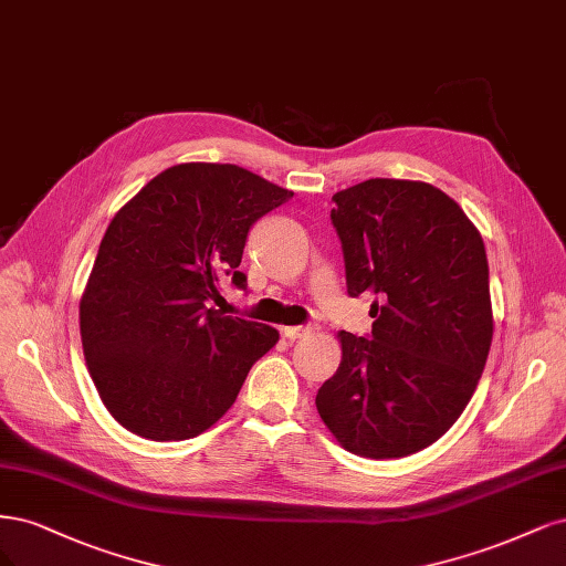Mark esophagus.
<instances>
[{
  "label": "esophagus",
  "instance_id": "esophagus-1",
  "mask_svg": "<svg viewBox=\"0 0 566 566\" xmlns=\"http://www.w3.org/2000/svg\"><path fill=\"white\" fill-rule=\"evenodd\" d=\"M310 332H313V326H284V329H282V336H284V338H289V340H296V338L307 336Z\"/></svg>",
  "mask_w": 566,
  "mask_h": 566
}]
</instances>
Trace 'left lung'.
<instances>
[{"label": "left lung", "instance_id": "obj_1", "mask_svg": "<svg viewBox=\"0 0 566 566\" xmlns=\"http://www.w3.org/2000/svg\"><path fill=\"white\" fill-rule=\"evenodd\" d=\"M353 298H374L371 336L340 332L317 411L343 449L402 459L459 421L494 336L482 234L423 180L369 178L334 197Z\"/></svg>", "mask_w": 566, "mask_h": 566}]
</instances>
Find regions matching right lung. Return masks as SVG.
<instances>
[{
	"mask_svg": "<svg viewBox=\"0 0 566 566\" xmlns=\"http://www.w3.org/2000/svg\"><path fill=\"white\" fill-rule=\"evenodd\" d=\"M291 190L234 164L157 174L111 221L80 301L84 359L105 409L155 442L209 430L277 329L209 307L240 272L249 228Z\"/></svg>",
	"mask_w": 566,
	"mask_h": 566,
	"instance_id": "add662e5",
	"label": "right lung"
}]
</instances>
